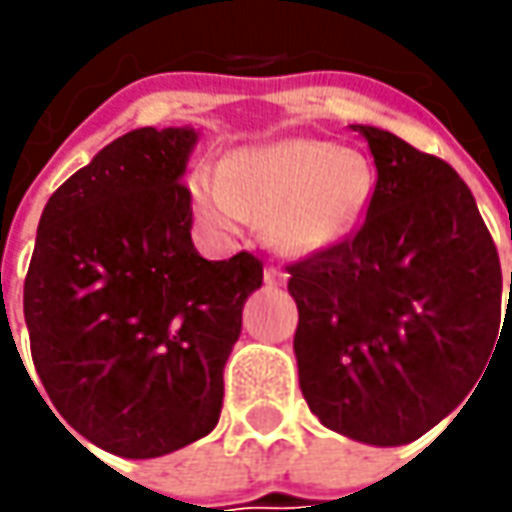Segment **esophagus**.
Here are the masks:
<instances>
[{"label":"esophagus","mask_w":512,"mask_h":512,"mask_svg":"<svg viewBox=\"0 0 512 512\" xmlns=\"http://www.w3.org/2000/svg\"><path fill=\"white\" fill-rule=\"evenodd\" d=\"M285 279H287L285 270H279V267H273V265L265 267V282H267V285H285Z\"/></svg>","instance_id":"esophagus-1"}]
</instances>
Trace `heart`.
I'll list each match as a JSON object with an SVG mask.
<instances>
[{
    "mask_svg": "<svg viewBox=\"0 0 512 512\" xmlns=\"http://www.w3.org/2000/svg\"><path fill=\"white\" fill-rule=\"evenodd\" d=\"M373 185V168L359 150L282 139L233 153L222 173L199 170L190 190L210 230L236 233L256 219L287 253H316L356 230Z\"/></svg>",
    "mask_w": 512,
    "mask_h": 512,
    "instance_id": "obj_1",
    "label": "heart"
}]
</instances>
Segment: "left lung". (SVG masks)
Listing matches in <instances>:
<instances>
[{
	"mask_svg": "<svg viewBox=\"0 0 512 512\" xmlns=\"http://www.w3.org/2000/svg\"><path fill=\"white\" fill-rule=\"evenodd\" d=\"M353 130L370 145L376 187L350 236L287 265L293 350L319 422L396 447L436 427L490 370L502 265L470 187L444 159L387 130Z\"/></svg>",
	"mask_w": 512,
	"mask_h": 512,
	"instance_id": "1",
	"label": "left lung"
}]
</instances>
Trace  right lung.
Masks as SVG:
<instances>
[{
    "label": "right lung",
    "mask_w": 512,
    "mask_h": 512,
    "mask_svg": "<svg viewBox=\"0 0 512 512\" xmlns=\"http://www.w3.org/2000/svg\"><path fill=\"white\" fill-rule=\"evenodd\" d=\"M193 145L190 128H139L99 150L48 199L25 276L30 356L50 402L125 459L216 427L242 307L262 285L259 256L207 262L190 242Z\"/></svg>",
    "instance_id": "add662e5"
}]
</instances>
